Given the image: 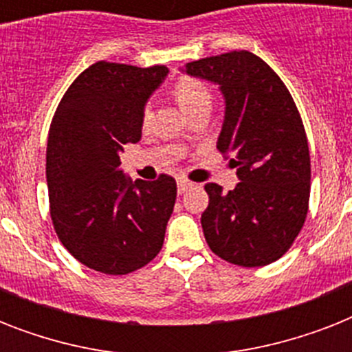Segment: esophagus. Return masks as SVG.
Wrapping results in <instances>:
<instances>
[{
	"mask_svg": "<svg viewBox=\"0 0 352 352\" xmlns=\"http://www.w3.org/2000/svg\"><path fill=\"white\" fill-rule=\"evenodd\" d=\"M193 184L190 181H188V179H179V181H177V188H179V193H184V192H188V190H190V188H192Z\"/></svg>",
	"mask_w": 352,
	"mask_h": 352,
	"instance_id": "1",
	"label": "esophagus"
}]
</instances>
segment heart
<instances>
[{"instance_id":"b5f03b06","label":"heart","mask_w":352,"mask_h":352,"mask_svg":"<svg viewBox=\"0 0 352 352\" xmlns=\"http://www.w3.org/2000/svg\"><path fill=\"white\" fill-rule=\"evenodd\" d=\"M173 95H175L177 104L186 115H192L201 107H212V93L206 84L197 78H192V76H184L179 80L173 89ZM149 118H151V109L144 107L142 120L148 122Z\"/></svg>"}]
</instances>
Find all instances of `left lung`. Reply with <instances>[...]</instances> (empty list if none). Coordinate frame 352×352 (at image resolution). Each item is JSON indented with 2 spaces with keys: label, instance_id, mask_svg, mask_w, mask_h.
I'll list each match as a JSON object with an SVG mask.
<instances>
[{
  "label": "left lung",
  "instance_id": "8db88e82",
  "mask_svg": "<svg viewBox=\"0 0 352 352\" xmlns=\"http://www.w3.org/2000/svg\"><path fill=\"white\" fill-rule=\"evenodd\" d=\"M225 95L217 149L234 155L239 181L230 192L206 184L201 215L215 256L239 267H265L289 250L303 228L311 197V155L300 111L272 67L248 51L184 65Z\"/></svg>",
  "mask_w": 352,
  "mask_h": 352
}]
</instances>
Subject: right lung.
I'll use <instances>...</instances> for the list:
<instances>
[{
    "label": "right lung",
    "instance_id": "add662e5",
    "mask_svg": "<svg viewBox=\"0 0 352 352\" xmlns=\"http://www.w3.org/2000/svg\"><path fill=\"white\" fill-rule=\"evenodd\" d=\"M168 67L96 62L69 85L47 140V186L58 239L82 265L122 276L162 248L177 182L127 179L122 146L138 142L149 95Z\"/></svg>",
    "mask_w": 352,
    "mask_h": 352
}]
</instances>
